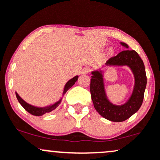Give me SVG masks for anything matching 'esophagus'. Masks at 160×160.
<instances>
[{
    "instance_id": "34e87169",
    "label": "esophagus",
    "mask_w": 160,
    "mask_h": 160,
    "mask_svg": "<svg viewBox=\"0 0 160 160\" xmlns=\"http://www.w3.org/2000/svg\"><path fill=\"white\" fill-rule=\"evenodd\" d=\"M90 71H91V68H90L86 67V68H84L82 70L81 74H89V73L90 72Z\"/></svg>"
}]
</instances>
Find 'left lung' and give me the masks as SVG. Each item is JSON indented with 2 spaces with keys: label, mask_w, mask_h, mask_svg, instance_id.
I'll list each match as a JSON object with an SVG mask.
<instances>
[{
  "label": "left lung",
  "mask_w": 160,
  "mask_h": 160,
  "mask_svg": "<svg viewBox=\"0 0 160 160\" xmlns=\"http://www.w3.org/2000/svg\"><path fill=\"white\" fill-rule=\"evenodd\" d=\"M120 44L128 48L126 43ZM106 66H128L135 78L133 91L127 102L116 105L108 100L102 71H93L90 82V92L93 104L98 113L104 118L113 122H122L138 111L142 104L147 85V76L144 62L135 50L126 49L116 56L111 57L105 63Z\"/></svg>",
  "instance_id": "left-lung-1"
}]
</instances>
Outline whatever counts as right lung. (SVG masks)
Masks as SVG:
<instances>
[{"mask_svg":"<svg viewBox=\"0 0 160 160\" xmlns=\"http://www.w3.org/2000/svg\"><path fill=\"white\" fill-rule=\"evenodd\" d=\"M78 79V76H75L74 78L71 79V80H68V81L66 82L65 88H64L63 94H62V95H65L66 93V92L70 88L74 85L75 82H77ZM16 98H17L20 104L22 106V107L24 108V109L28 112L29 113H31V114H32L34 116H42V115L45 114V113H49V112L54 111V110L56 109V108L58 107V105H59V104L61 103L62 99V98H61L58 101V102H55L54 104H51V105L47 106V107H43V108H39V107H35V106H33L30 104H28L26 102H25V101H24L23 99L19 95H18L17 92H16Z\"/></svg>","mask_w":160,"mask_h":160,"instance_id":"add662e5","label":"right lung"}]
</instances>
